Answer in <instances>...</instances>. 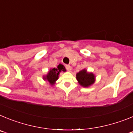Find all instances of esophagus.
Instances as JSON below:
<instances>
[{
	"instance_id": "obj_1",
	"label": "esophagus",
	"mask_w": 133,
	"mask_h": 133,
	"mask_svg": "<svg viewBox=\"0 0 133 133\" xmlns=\"http://www.w3.org/2000/svg\"><path fill=\"white\" fill-rule=\"evenodd\" d=\"M65 67H66V69L68 71H70V70H71V69H72L70 65H66Z\"/></svg>"
}]
</instances>
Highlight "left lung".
<instances>
[{
    "label": "left lung",
    "mask_w": 133,
    "mask_h": 133,
    "mask_svg": "<svg viewBox=\"0 0 133 133\" xmlns=\"http://www.w3.org/2000/svg\"><path fill=\"white\" fill-rule=\"evenodd\" d=\"M78 83L83 87H89L92 85L96 81V76L92 72H88L85 69L80 70L76 75Z\"/></svg>",
    "instance_id": "obj_1"
}]
</instances>
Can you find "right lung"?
Returning a JSON list of instances; mask_svg holds the SVG:
<instances>
[{
    "label": "right lung",
    "mask_w": 133,
    "mask_h": 133,
    "mask_svg": "<svg viewBox=\"0 0 133 133\" xmlns=\"http://www.w3.org/2000/svg\"><path fill=\"white\" fill-rule=\"evenodd\" d=\"M66 72V69L62 64H59L56 68L50 69L47 74L43 75V80L50 86L55 85L56 81L58 79L60 72Z\"/></svg>",
    "instance_id": "obj_1"
}]
</instances>
